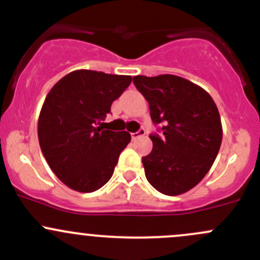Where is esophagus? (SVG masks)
<instances>
[{"label":"esophagus","instance_id":"obj_1","mask_svg":"<svg viewBox=\"0 0 260 260\" xmlns=\"http://www.w3.org/2000/svg\"><path fill=\"white\" fill-rule=\"evenodd\" d=\"M145 135V131L144 129H139L138 132H135V133H132V139L133 141H135V139H137V138H139V137H142V136H144Z\"/></svg>","mask_w":260,"mask_h":260}]
</instances>
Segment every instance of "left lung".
Here are the masks:
<instances>
[{"instance_id": "1", "label": "left lung", "mask_w": 260, "mask_h": 260, "mask_svg": "<svg viewBox=\"0 0 260 260\" xmlns=\"http://www.w3.org/2000/svg\"><path fill=\"white\" fill-rule=\"evenodd\" d=\"M149 104L162 138L149 136L152 152L142 158L145 178L164 195L176 196L195 187L209 173L222 142L217 106L207 91L170 74L133 78Z\"/></svg>"}]
</instances>
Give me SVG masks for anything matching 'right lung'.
Returning a JSON list of instances; mask_svg holds the SVG:
<instances>
[{
  "label": "right lung",
  "instance_id": "1",
  "mask_svg": "<svg viewBox=\"0 0 260 260\" xmlns=\"http://www.w3.org/2000/svg\"><path fill=\"white\" fill-rule=\"evenodd\" d=\"M131 81L129 75L75 70L45 98L38 118L39 145L50 169L70 189L92 192L112 176L131 135L98 124Z\"/></svg>",
  "mask_w": 260,
  "mask_h": 260
}]
</instances>
